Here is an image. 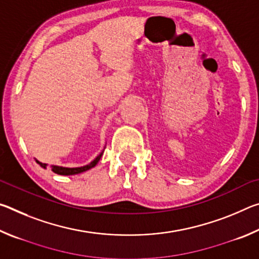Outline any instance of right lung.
Instances as JSON below:
<instances>
[{
  "label": "right lung",
  "instance_id": "right-lung-1",
  "mask_svg": "<svg viewBox=\"0 0 259 259\" xmlns=\"http://www.w3.org/2000/svg\"><path fill=\"white\" fill-rule=\"evenodd\" d=\"M104 152V151H103ZM103 152L100 153V154L96 157V159L90 162L89 164L87 165H83V166H78V168H64V166H58V165H51V170L54 171L55 174H58V175H65V176H69V175H76V174H81L83 171H87V170H89L91 168H94V166L98 163V161L100 160V157L103 155ZM36 162L38 164H40L42 168H47V164L46 163H41V162H38L36 160Z\"/></svg>",
  "mask_w": 259,
  "mask_h": 259
}]
</instances>
